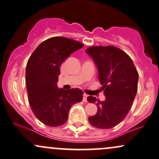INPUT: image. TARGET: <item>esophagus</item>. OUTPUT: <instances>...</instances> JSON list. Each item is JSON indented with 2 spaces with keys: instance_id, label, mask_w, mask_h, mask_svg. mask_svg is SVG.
I'll return each instance as SVG.
<instances>
[{
  "instance_id": "34e87169",
  "label": "esophagus",
  "mask_w": 159,
  "mask_h": 159,
  "mask_svg": "<svg viewBox=\"0 0 159 159\" xmlns=\"http://www.w3.org/2000/svg\"><path fill=\"white\" fill-rule=\"evenodd\" d=\"M87 98H88V94H83V101H84V102H87Z\"/></svg>"
}]
</instances>
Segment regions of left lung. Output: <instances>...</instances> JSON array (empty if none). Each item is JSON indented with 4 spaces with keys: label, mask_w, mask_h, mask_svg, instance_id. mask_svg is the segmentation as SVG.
<instances>
[{
    "label": "left lung",
    "mask_w": 159,
    "mask_h": 159,
    "mask_svg": "<svg viewBox=\"0 0 159 159\" xmlns=\"http://www.w3.org/2000/svg\"><path fill=\"white\" fill-rule=\"evenodd\" d=\"M92 58L98 70L106 100H98V112L89 117L92 125L101 129L116 126L124 120L131 107L137 92L138 72L132 60L124 51L113 46H91L85 50ZM87 101L97 99L89 96Z\"/></svg>",
    "instance_id": "1"
}]
</instances>
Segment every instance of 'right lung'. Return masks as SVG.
Returning <instances> with one entry per match:
<instances>
[{
	"instance_id": "obj_1",
	"label": "right lung",
	"mask_w": 159,
	"mask_h": 159,
	"mask_svg": "<svg viewBox=\"0 0 159 159\" xmlns=\"http://www.w3.org/2000/svg\"><path fill=\"white\" fill-rule=\"evenodd\" d=\"M83 44L72 39L54 37L36 48L26 65L28 101L35 116L44 125L58 127L66 122L72 105L83 100L80 89L57 86L61 64Z\"/></svg>"
}]
</instances>
